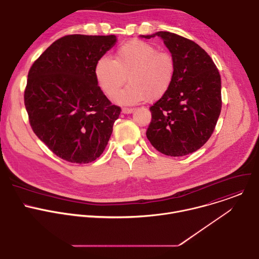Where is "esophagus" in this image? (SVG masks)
Here are the masks:
<instances>
[{"label":"esophagus","instance_id":"34e87169","mask_svg":"<svg viewBox=\"0 0 259 259\" xmlns=\"http://www.w3.org/2000/svg\"><path fill=\"white\" fill-rule=\"evenodd\" d=\"M134 112V108H129V107H124L122 109L123 114H132Z\"/></svg>","mask_w":259,"mask_h":259}]
</instances>
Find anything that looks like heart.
Masks as SVG:
<instances>
[{
    "label": "heart",
    "instance_id": "1",
    "mask_svg": "<svg viewBox=\"0 0 259 259\" xmlns=\"http://www.w3.org/2000/svg\"><path fill=\"white\" fill-rule=\"evenodd\" d=\"M175 61L168 52L145 41L130 40L122 44L116 58L101 57L95 65V78L103 93L121 104H136L147 99L155 102L170 90L175 78Z\"/></svg>",
    "mask_w": 259,
    "mask_h": 259
}]
</instances>
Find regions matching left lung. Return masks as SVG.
I'll use <instances>...</instances> for the list:
<instances>
[{"mask_svg": "<svg viewBox=\"0 0 259 259\" xmlns=\"http://www.w3.org/2000/svg\"><path fill=\"white\" fill-rule=\"evenodd\" d=\"M160 36L175 61V78L168 93L151 106L146 137L160 153L187 156L198 151L213 133L221 110V80L211 57L197 43L169 31Z\"/></svg>", "mask_w": 259, "mask_h": 259, "instance_id": "1", "label": "left lung"}]
</instances>
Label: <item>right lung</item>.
<instances>
[{
    "label": "right lung",
    "instance_id": "1",
    "mask_svg": "<svg viewBox=\"0 0 259 259\" xmlns=\"http://www.w3.org/2000/svg\"><path fill=\"white\" fill-rule=\"evenodd\" d=\"M117 36L68 34L31 65L24 105L34 134L59 158L86 164L103 153L121 108L95 78L96 62Z\"/></svg>",
    "mask_w": 259,
    "mask_h": 259
}]
</instances>
